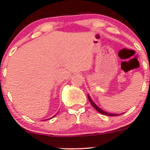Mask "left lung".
<instances>
[{"instance_id": "1", "label": "left lung", "mask_w": 150, "mask_h": 150, "mask_svg": "<svg viewBox=\"0 0 150 150\" xmlns=\"http://www.w3.org/2000/svg\"><path fill=\"white\" fill-rule=\"evenodd\" d=\"M88 100H89V102H90V103L91 104V105L93 106V107H94L95 110H97V111L99 112V113H101V114H103V115H108V116H117V115H121V114H113V113L107 112L104 111L103 110H102L101 108H99V107H98V106L96 105V104H95L93 101H92V99H91L90 96H89L88 94Z\"/></svg>"}]
</instances>
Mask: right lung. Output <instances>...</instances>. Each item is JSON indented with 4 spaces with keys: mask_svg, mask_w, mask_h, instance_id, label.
Here are the masks:
<instances>
[{
    "mask_svg": "<svg viewBox=\"0 0 150 150\" xmlns=\"http://www.w3.org/2000/svg\"><path fill=\"white\" fill-rule=\"evenodd\" d=\"M54 116H55V115H54Z\"/></svg>",
    "mask_w": 150,
    "mask_h": 150,
    "instance_id": "1",
    "label": "right lung"
}]
</instances>
